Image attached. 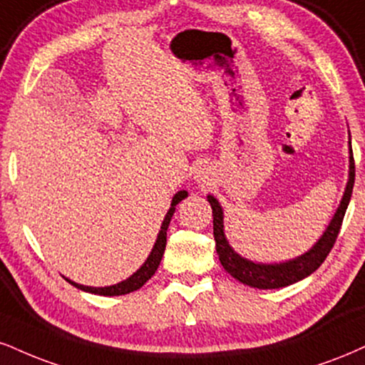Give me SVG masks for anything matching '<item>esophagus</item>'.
Listing matches in <instances>:
<instances>
[{
	"label": "esophagus",
	"mask_w": 365,
	"mask_h": 365,
	"mask_svg": "<svg viewBox=\"0 0 365 365\" xmlns=\"http://www.w3.org/2000/svg\"><path fill=\"white\" fill-rule=\"evenodd\" d=\"M200 177V173H197V178H199Z\"/></svg>",
	"instance_id": "esophagus-1"
}]
</instances>
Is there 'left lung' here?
<instances>
[{
	"mask_svg": "<svg viewBox=\"0 0 365 365\" xmlns=\"http://www.w3.org/2000/svg\"><path fill=\"white\" fill-rule=\"evenodd\" d=\"M350 166H349V182H346L344 197H341L340 205H338L335 216L328 225L327 231L323 236L314 243V247L306 252L301 257L292 258L289 262L282 263H255L247 260L241 255H238L230 247L225 235V216H222L221 204L214 199L212 195H207V200L212 207L214 217V240H216V252L219 255V262L225 267L227 274L232 275L236 280L243 282L245 285L257 289H279L291 285L297 280H302L308 275L313 274L316 269L324 262L328 253L331 252L333 245H335L338 232H340L341 222H344L345 210L349 207L350 197H352V188L355 182V163H354V153L350 146Z\"/></svg>",
	"mask_w": 365,
	"mask_h": 365,
	"instance_id": "left-lung-1",
	"label": "left lung"
}]
</instances>
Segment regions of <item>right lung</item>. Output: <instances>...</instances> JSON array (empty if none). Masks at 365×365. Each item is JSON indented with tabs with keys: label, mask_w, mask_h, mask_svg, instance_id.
Returning a JSON list of instances; mask_svg holds the SVG:
<instances>
[{
	"label": "right lung",
	"mask_w": 365,
	"mask_h": 365,
	"mask_svg": "<svg viewBox=\"0 0 365 365\" xmlns=\"http://www.w3.org/2000/svg\"><path fill=\"white\" fill-rule=\"evenodd\" d=\"M187 195H188L187 190H180L178 194H175L173 200H171V207H170L168 212H166L163 225H161L160 235H158L156 243H155V247H153L151 253H149L148 260L144 262L143 267H140L138 272H134V274L130 275L129 279L122 280V282H118L115 285H108V287H88V285L76 284V282H73V280H69V279H66V280H68V282L71 285H74V287L81 289V291L91 292V294H98V296H122V294H129V292L138 291V289L143 287V285L146 284L148 280L153 277V275H155L158 267H160V262H161V258H163V253H165V248H166V231H168L170 221H171V217H173V214H175V207H177L178 202H182Z\"/></svg>",
	"instance_id": "add662e5"
}]
</instances>
